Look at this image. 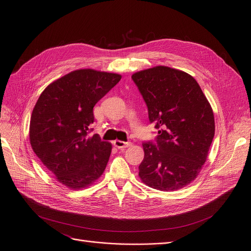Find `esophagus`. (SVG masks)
I'll return each mask as SVG.
<instances>
[{
	"label": "esophagus",
	"mask_w": 251,
	"mask_h": 251,
	"mask_svg": "<svg viewBox=\"0 0 251 251\" xmlns=\"http://www.w3.org/2000/svg\"><path fill=\"white\" fill-rule=\"evenodd\" d=\"M113 144L118 149H123V148H127V147L131 146L130 142H124V141H120V140H115Z\"/></svg>",
	"instance_id": "obj_1"
}]
</instances>
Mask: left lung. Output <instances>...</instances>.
Wrapping results in <instances>:
<instances>
[{
	"instance_id": "obj_1",
	"label": "left lung",
	"mask_w": 251,
	"mask_h": 251,
	"mask_svg": "<svg viewBox=\"0 0 251 251\" xmlns=\"http://www.w3.org/2000/svg\"><path fill=\"white\" fill-rule=\"evenodd\" d=\"M144 98L151 123H156L157 146L143 143L141 181L172 192L195 181L206 161L214 136L211 106L197 80L185 71L158 65L132 75Z\"/></svg>"
}]
</instances>
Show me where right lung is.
Masks as SVG:
<instances>
[{
  "instance_id": "add662e5",
  "label": "right lung",
  "mask_w": 251,
  "mask_h": 251,
  "mask_svg": "<svg viewBox=\"0 0 251 251\" xmlns=\"http://www.w3.org/2000/svg\"><path fill=\"white\" fill-rule=\"evenodd\" d=\"M121 77L91 68L74 70L48 85L33 107L30 146L56 180L71 190L94 184L108 163L111 143L88 133L94 105Z\"/></svg>"
}]
</instances>
